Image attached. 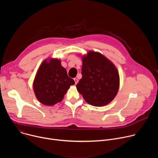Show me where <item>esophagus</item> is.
<instances>
[{"instance_id": "esophagus-1", "label": "esophagus", "mask_w": 158, "mask_h": 158, "mask_svg": "<svg viewBox=\"0 0 158 158\" xmlns=\"http://www.w3.org/2000/svg\"><path fill=\"white\" fill-rule=\"evenodd\" d=\"M74 81H75V84H77V82H78V79H77V78H74Z\"/></svg>"}]
</instances>
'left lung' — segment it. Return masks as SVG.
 Wrapping results in <instances>:
<instances>
[{"mask_svg":"<svg viewBox=\"0 0 158 158\" xmlns=\"http://www.w3.org/2000/svg\"><path fill=\"white\" fill-rule=\"evenodd\" d=\"M82 78L76 85L85 101L101 107L114 99L119 88V75L115 65L102 54L89 51L82 56Z\"/></svg>","mask_w":158,"mask_h":158,"instance_id":"obj_1","label":"left lung"}]
</instances>
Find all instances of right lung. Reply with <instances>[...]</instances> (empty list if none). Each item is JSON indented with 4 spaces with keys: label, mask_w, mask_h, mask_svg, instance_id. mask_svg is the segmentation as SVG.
<instances>
[{
    "label": "right lung",
    "mask_w": 158,
    "mask_h": 158,
    "mask_svg": "<svg viewBox=\"0 0 158 158\" xmlns=\"http://www.w3.org/2000/svg\"><path fill=\"white\" fill-rule=\"evenodd\" d=\"M74 84L61 65L60 60L48 58L39 67L33 82V89L40 103L53 106L62 101L67 90Z\"/></svg>",
    "instance_id": "add662e5"
}]
</instances>
